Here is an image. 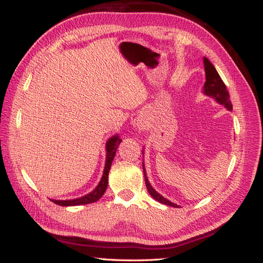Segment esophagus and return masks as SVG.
Masks as SVG:
<instances>
[{
  "instance_id": "esophagus-1",
  "label": "esophagus",
  "mask_w": 263,
  "mask_h": 263,
  "mask_svg": "<svg viewBox=\"0 0 263 263\" xmlns=\"http://www.w3.org/2000/svg\"><path fill=\"white\" fill-rule=\"evenodd\" d=\"M137 127L139 128L140 131H147L149 128V122L144 116H140L138 117L137 120Z\"/></svg>"
}]
</instances>
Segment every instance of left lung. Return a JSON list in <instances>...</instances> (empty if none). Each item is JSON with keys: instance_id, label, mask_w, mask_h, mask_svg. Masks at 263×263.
<instances>
[{"instance_id": "obj_1", "label": "left lung", "mask_w": 263, "mask_h": 263, "mask_svg": "<svg viewBox=\"0 0 263 263\" xmlns=\"http://www.w3.org/2000/svg\"><path fill=\"white\" fill-rule=\"evenodd\" d=\"M203 64H204V71H205V82L202 87V92L205 95V96L215 99L216 103L224 106L227 110H232L233 105H232L231 99H230V93H228L225 83L221 80L220 76L218 74V72L214 66V64H212L205 57L203 58ZM143 152L144 150H142V154H143ZM142 167H143L144 181H146V186H147L149 194L152 195V197L156 201H158V202H160V203L174 206V208H178L177 204H175L174 202H172V201L164 198L163 195L158 193L152 186V184H150L148 181V176L146 174V168H144L143 163H142Z\"/></svg>"}]
</instances>
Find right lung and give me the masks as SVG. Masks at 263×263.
I'll use <instances>...</instances> for the list:
<instances>
[{
  "mask_svg": "<svg viewBox=\"0 0 263 263\" xmlns=\"http://www.w3.org/2000/svg\"><path fill=\"white\" fill-rule=\"evenodd\" d=\"M121 138L119 135H114L113 137H110L107 141H106V160H105V167H104V172H103V176L100 178V181L98 183V185L95 187L91 192H89L88 194L83 195V197L77 198V199H71V200H54L51 199L54 203H57L59 205L62 206H72V205H81V204H88V203H92L96 202L100 198L103 197V194L105 193L106 189H107L108 185V173L110 170L111 163H113V159L115 157L116 150L119 148V144L121 143Z\"/></svg>",
  "mask_w": 263,
  "mask_h": 263,
  "instance_id": "obj_1",
  "label": "right lung"
}]
</instances>
